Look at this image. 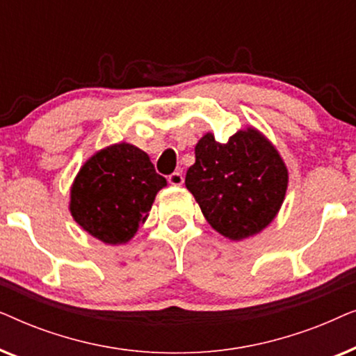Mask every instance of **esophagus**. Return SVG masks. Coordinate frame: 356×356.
I'll return each instance as SVG.
<instances>
[{
	"label": "esophagus",
	"instance_id": "esophagus-1",
	"mask_svg": "<svg viewBox=\"0 0 356 356\" xmlns=\"http://www.w3.org/2000/svg\"><path fill=\"white\" fill-rule=\"evenodd\" d=\"M168 183L172 184V186H181V184L184 183L183 173H179V172L172 173V175H170V177H168Z\"/></svg>",
	"mask_w": 356,
	"mask_h": 356
}]
</instances>
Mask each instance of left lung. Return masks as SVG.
<instances>
[{"label": "left lung", "mask_w": 356, "mask_h": 356, "mask_svg": "<svg viewBox=\"0 0 356 356\" xmlns=\"http://www.w3.org/2000/svg\"><path fill=\"white\" fill-rule=\"evenodd\" d=\"M194 154L184 183L213 230L240 241L274 220L285 199L289 170L266 136L246 128L220 144L207 133Z\"/></svg>", "instance_id": "1"}]
</instances>
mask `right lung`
<instances>
[{
    "instance_id": "obj_1",
    "label": "right lung",
    "mask_w": 356,
    "mask_h": 356,
    "mask_svg": "<svg viewBox=\"0 0 356 356\" xmlns=\"http://www.w3.org/2000/svg\"><path fill=\"white\" fill-rule=\"evenodd\" d=\"M167 179L149 155L121 143L99 150L82 165L71 186L70 211L84 230L105 245H123L145 222Z\"/></svg>"
}]
</instances>
